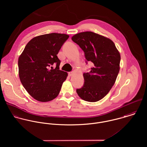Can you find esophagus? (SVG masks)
I'll use <instances>...</instances> for the list:
<instances>
[{
  "mask_svg": "<svg viewBox=\"0 0 147 147\" xmlns=\"http://www.w3.org/2000/svg\"><path fill=\"white\" fill-rule=\"evenodd\" d=\"M73 75H74V72H68V75H69V76H72Z\"/></svg>",
  "mask_w": 147,
  "mask_h": 147,
  "instance_id": "34e87169",
  "label": "esophagus"
}]
</instances>
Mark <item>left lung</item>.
Instances as JSON below:
<instances>
[{
  "mask_svg": "<svg viewBox=\"0 0 147 147\" xmlns=\"http://www.w3.org/2000/svg\"><path fill=\"white\" fill-rule=\"evenodd\" d=\"M72 40L84 51L87 61L93 63L90 72L83 74L84 86L76 92L84 101H100L116 81L120 69V53L110 39L92 32L76 34Z\"/></svg>",
  "mask_w": 147,
  "mask_h": 147,
  "instance_id": "left-lung-1",
  "label": "left lung"
}]
</instances>
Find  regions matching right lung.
Instances as JSON below:
<instances>
[{"instance_id":"obj_1","label":"right lung","mask_w":147,"mask_h":147,"mask_svg":"<svg viewBox=\"0 0 147 147\" xmlns=\"http://www.w3.org/2000/svg\"><path fill=\"white\" fill-rule=\"evenodd\" d=\"M69 38L66 34L53 33L36 36L25 46L18 60L19 75L28 93L40 102H48L59 94L68 74L59 70L57 57ZM57 64L55 69L52 65Z\"/></svg>"}]
</instances>
